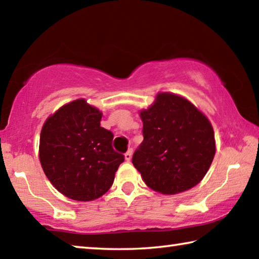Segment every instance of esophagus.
<instances>
[{
  "label": "esophagus",
  "mask_w": 259,
  "mask_h": 259,
  "mask_svg": "<svg viewBox=\"0 0 259 259\" xmlns=\"http://www.w3.org/2000/svg\"><path fill=\"white\" fill-rule=\"evenodd\" d=\"M131 157H133V148H129L128 152L124 154V159L125 161H130Z\"/></svg>",
  "instance_id": "1"
}]
</instances>
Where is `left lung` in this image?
<instances>
[{"mask_svg": "<svg viewBox=\"0 0 259 259\" xmlns=\"http://www.w3.org/2000/svg\"><path fill=\"white\" fill-rule=\"evenodd\" d=\"M139 115L144 140L134 153L133 163L144 183L164 195L198 185L216 153L208 117L190 100L171 93L157 94Z\"/></svg>", "mask_w": 259, "mask_h": 259, "instance_id": "left-lung-1", "label": "left lung"}]
</instances>
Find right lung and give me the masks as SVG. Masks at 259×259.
Here are the masks:
<instances>
[{
	"label": "right lung",
	"mask_w": 259,
	"mask_h": 259,
	"mask_svg": "<svg viewBox=\"0 0 259 259\" xmlns=\"http://www.w3.org/2000/svg\"><path fill=\"white\" fill-rule=\"evenodd\" d=\"M103 113L80 98L50 115L42 126L38 157L61 194L93 201L113 185L124 156L113 150V134L100 126Z\"/></svg>",
	"instance_id": "right-lung-1"
}]
</instances>
